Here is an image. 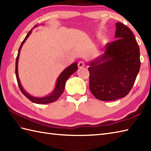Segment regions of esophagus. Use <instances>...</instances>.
<instances>
[{
    "instance_id": "obj_1",
    "label": "esophagus",
    "mask_w": 151,
    "mask_h": 151,
    "mask_svg": "<svg viewBox=\"0 0 151 151\" xmlns=\"http://www.w3.org/2000/svg\"><path fill=\"white\" fill-rule=\"evenodd\" d=\"M78 66L79 68H82V67H85V63L83 62V61H81V62H78Z\"/></svg>"
}]
</instances>
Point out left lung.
Segmentation results:
<instances>
[{
  "label": "left lung",
  "instance_id": "8db88e82",
  "mask_svg": "<svg viewBox=\"0 0 151 151\" xmlns=\"http://www.w3.org/2000/svg\"><path fill=\"white\" fill-rule=\"evenodd\" d=\"M115 25L117 40L106 45L104 54L89 63V89L103 101L129 94L140 68L139 48L132 32L121 22Z\"/></svg>",
  "mask_w": 151,
  "mask_h": 151
}]
</instances>
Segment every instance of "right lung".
Returning a JSON list of instances; mask_svg holds the SVG:
<instances>
[{
	"label": "right lung",
	"mask_w": 151,
	"mask_h": 151,
	"mask_svg": "<svg viewBox=\"0 0 151 151\" xmlns=\"http://www.w3.org/2000/svg\"><path fill=\"white\" fill-rule=\"evenodd\" d=\"M36 27V26H35ZM32 30H30L29 32L28 33V34L27 35V36L25 37L24 40L22 41V42L21 45L19 49V51H18V54L17 56V58H16V61H15V75H16V78H17V83L19 85V89H20L22 93L25 97H27L29 100L32 102H34V103L36 104H49V103H51V102H53L54 101H57L58 99H59V97L63 93V92L64 91V89H65V82L67 79L69 78V76L75 73V71H76L78 69V65L77 63L76 62L73 63L71 65H69V67H67L66 69H64L63 71L62 72V73L60 74V76L58 78L57 82H56V87L54 88V89L53 90V91L52 92V93H50V95H49V96H47V97H33V96H31L30 95H29L28 93L27 92H26L24 91V89L22 88L20 80L19 78V75H18V60H19V54H20V51H21V49L22 46V45L25 42V41L27 40V39L28 38V37L29 36V35L31 34Z\"/></svg>",
	"instance_id": "obj_1"
}]
</instances>
